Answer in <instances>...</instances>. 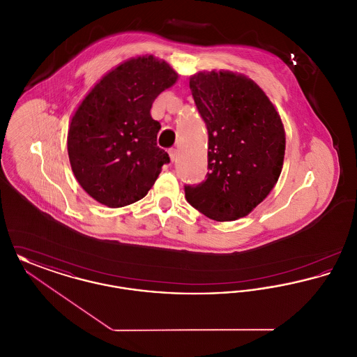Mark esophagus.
<instances>
[{
	"label": "esophagus",
	"mask_w": 357,
	"mask_h": 357,
	"mask_svg": "<svg viewBox=\"0 0 357 357\" xmlns=\"http://www.w3.org/2000/svg\"><path fill=\"white\" fill-rule=\"evenodd\" d=\"M169 153H170L171 162H175L176 156H178V150L176 149H170Z\"/></svg>",
	"instance_id": "obj_1"
}]
</instances>
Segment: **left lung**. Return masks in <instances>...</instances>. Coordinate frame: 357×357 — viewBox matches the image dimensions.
I'll use <instances>...</instances> for the list:
<instances>
[{"mask_svg": "<svg viewBox=\"0 0 357 357\" xmlns=\"http://www.w3.org/2000/svg\"><path fill=\"white\" fill-rule=\"evenodd\" d=\"M190 89L208 132L206 179L186 185L188 204L214 221L248 215L277 183L285 155L280 115L253 80L199 72Z\"/></svg>", "mask_w": 357, "mask_h": 357, "instance_id": "8db88e82", "label": "left lung"}]
</instances>
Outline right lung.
I'll return each mask as SVG.
<instances>
[{
  "instance_id": "right-lung-1",
  "label": "right lung",
  "mask_w": 357,
  "mask_h": 357,
  "mask_svg": "<svg viewBox=\"0 0 357 357\" xmlns=\"http://www.w3.org/2000/svg\"><path fill=\"white\" fill-rule=\"evenodd\" d=\"M178 75L153 56L131 59L107 73L75 112L68 155L80 186L98 202L123 207L146 197L170 156L156 146L150 114Z\"/></svg>"
}]
</instances>
